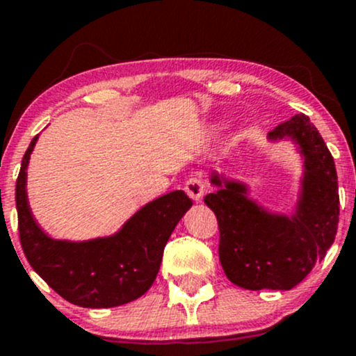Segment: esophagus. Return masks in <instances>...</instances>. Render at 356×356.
I'll use <instances>...</instances> for the list:
<instances>
[{
	"label": "esophagus",
	"instance_id": "obj_1",
	"mask_svg": "<svg viewBox=\"0 0 356 356\" xmlns=\"http://www.w3.org/2000/svg\"><path fill=\"white\" fill-rule=\"evenodd\" d=\"M184 191L187 192V195L195 202H201L204 197V191H206V184L201 175H192L184 184Z\"/></svg>",
	"mask_w": 356,
	"mask_h": 356
}]
</instances>
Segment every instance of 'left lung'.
Instances as JSON below:
<instances>
[{
  "instance_id": "left-lung-1",
  "label": "left lung",
  "mask_w": 356,
  "mask_h": 356,
  "mask_svg": "<svg viewBox=\"0 0 356 356\" xmlns=\"http://www.w3.org/2000/svg\"><path fill=\"white\" fill-rule=\"evenodd\" d=\"M293 138L305 159L303 191L293 216L271 214L248 199L244 184L218 172V191L204 197L219 224V261L231 283L244 289H291L309 275L333 244L340 216L334 161L305 113L269 132Z\"/></svg>"
}]
</instances>
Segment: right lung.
<instances>
[{"label":"right lung","instance_id":"1","mask_svg":"<svg viewBox=\"0 0 356 356\" xmlns=\"http://www.w3.org/2000/svg\"><path fill=\"white\" fill-rule=\"evenodd\" d=\"M31 140L16 179L18 231L24 256L51 289L83 308H113L140 298L154 283L174 227L192 206L174 191L142 207L117 234L83 243L56 241L40 229L26 199Z\"/></svg>","mask_w":356,"mask_h":356}]
</instances>
